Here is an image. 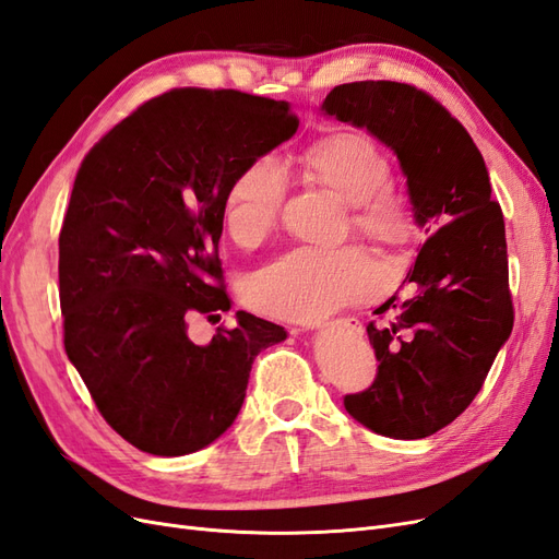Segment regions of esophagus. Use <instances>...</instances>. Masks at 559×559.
<instances>
[{
  "instance_id": "esophagus-1",
  "label": "esophagus",
  "mask_w": 559,
  "mask_h": 559,
  "mask_svg": "<svg viewBox=\"0 0 559 559\" xmlns=\"http://www.w3.org/2000/svg\"><path fill=\"white\" fill-rule=\"evenodd\" d=\"M324 329H333V331H347V333H361V321L359 319H335L331 324H326Z\"/></svg>"
}]
</instances>
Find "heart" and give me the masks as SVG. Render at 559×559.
I'll use <instances>...</instances> for the list:
<instances>
[{
	"label": "heart",
	"mask_w": 559,
	"mask_h": 559,
	"mask_svg": "<svg viewBox=\"0 0 559 559\" xmlns=\"http://www.w3.org/2000/svg\"><path fill=\"white\" fill-rule=\"evenodd\" d=\"M312 177L352 205V226L380 245H401L411 233L405 202L386 189L389 160L364 132L341 130L312 142L302 156ZM286 175L273 158H257L233 179L224 224L240 245L261 242L275 226ZM378 270L354 247H294L253 270L245 300L263 314L314 321L376 292Z\"/></svg>",
	"instance_id": "obj_1"
}]
</instances>
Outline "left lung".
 I'll use <instances>...</instances> for the list:
<instances>
[{"label":"left lung","instance_id":"obj_1","mask_svg":"<svg viewBox=\"0 0 559 559\" xmlns=\"http://www.w3.org/2000/svg\"><path fill=\"white\" fill-rule=\"evenodd\" d=\"M321 111L394 151L415 224L431 235L405 277V298L382 302L376 314L389 321L366 326L376 382L345 396L366 429L417 441L468 408L513 331L503 214L478 146L431 95L357 81L335 86Z\"/></svg>","mask_w":559,"mask_h":559}]
</instances>
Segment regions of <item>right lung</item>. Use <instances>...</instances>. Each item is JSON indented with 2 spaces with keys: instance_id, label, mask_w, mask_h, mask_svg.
Here are the masks:
<instances>
[{
  "instance_id": "right-lung-1",
  "label": "right lung",
  "mask_w": 559,
  "mask_h": 559,
  "mask_svg": "<svg viewBox=\"0 0 559 559\" xmlns=\"http://www.w3.org/2000/svg\"><path fill=\"white\" fill-rule=\"evenodd\" d=\"M289 103L179 88L148 99L83 158L60 230L64 349L97 411L138 450L191 454L224 436L257 354L286 341L235 312L198 345L189 319H222L218 240L242 167L292 140Z\"/></svg>"
}]
</instances>
